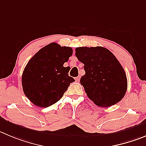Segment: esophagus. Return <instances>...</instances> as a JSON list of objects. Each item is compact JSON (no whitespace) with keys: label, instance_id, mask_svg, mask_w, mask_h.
Instances as JSON below:
<instances>
[{"label":"esophagus","instance_id":"1","mask_svg":"<svg viewBox=\"0 0 146 146\" xmlns=\"http://www.w3.org/2000/svg\"><path fill=\"white\" fill-rule=\"evenodd\" d=\"M76 81H77V82H78V81H80V76H78V77L76 78Z\"/></svg>","mask_w":146,"mask_h":146}]
</instances>
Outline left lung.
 Instances as JSON below:
<instances>
[{"mask_svg":"<svg viewBox=\"0 0 146 146\" xmlns=\"http://www.w3.org/2000/svg\"><path fill=\"white\" fill-rule=\"evenodd\" d=\"M76 56L84 64L86 72L80 83L96 105L108 107L122 100L127 88V76L121 64L108 49L77 47Z\"/></svg>","mask_w":146,"mask_h":146,"instance_id":"8db88e82","label":"left lung"}]
</instances>
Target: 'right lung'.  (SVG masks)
<instances>
[{
  "label": "right lung",
  "mask_w": 146,
  "mask_h": 146,
  "mask_svg": "<svg viewBox=\"0 0 146 146\" xmlns=\"http://www.w3.org/2000/svg\"><path fill=\"white\" fill-rule=\"evenodd\" d=\"M73 54L69 47L50 43L39 50L29 61L22 74L24 94L35 105L47 107L55 104L74 82L63 64Z\"/></svg>",
  "instance_id": "add662e5"
}]
</instances>
